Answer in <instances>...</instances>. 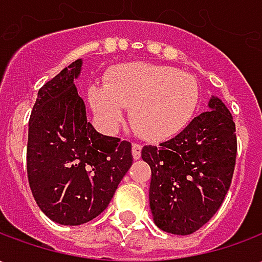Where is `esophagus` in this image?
I'll return each instance as SVG.
<instances>
[{
	"label": "esophagus",
	"mask_w": 262,
	"mask_h": 262,
	"mask_svg": "<svg viewBox=\"0 0 262 262\" xmlns=\"http://www.w3.org/2000/svg\"><path fill=\"white\" fill-rule=\"evenodd\" d=\"M142 148L143 146L140 143H133V146H132V154H133V159L139 160L140 159V156H142Z\"/></svg>",
	"instance_id": "34e87169"
}]
</instances>
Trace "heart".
I'll list each match as a JSON object with an SVG mask.
<instances>
[{
	"label": "heart",
	"mask_w": 262,
	"mask_h": 262,
	"mask_svg": "<svg viewBox=\"0 0 262 262\" xmlns=\"http://www.w3.org/2000/svg\"><path fill=\"white\" fill-rule=\"evenodd\" d=\"M86 97L106 132H114L125 118V108H132V125L144 139L164 140L187 127L201 91L195 77L188 73L135 61L109 70L105 84H91Z\"/></svg>",
	"instance_id": "b5f03b06"
}]
</instances>
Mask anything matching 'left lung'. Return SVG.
<instances>
[{
  "label": "left lung",
  "instance_id": "8db88e82",
  "mask_svg": "<svg viewBox=\"0 0 262 262\" xmlns=\"http://www.w3.org/2000/svg\"><path fill=\"white\" fill-rule=\"evenodd\" d=\"M176 137L144 146L142 159L151 168L150 209L163 231L187 236L212 219L230 188L236 165V125L222 99H209Z\"/></svg>",
  "mask_w": 262,
  "mask_h": 262
}]
</instances>
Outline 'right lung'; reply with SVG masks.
Instances as JSON below:
<instances>
[{
  "label": "right lung",
  "instance_id": "obj_1",
  "mask_svg": "<svg viewBox=\"0 0 262 262\" xmlns=\"http://www.w3.org/2000/svg\"><path fill=\"white\" fill-rule=\"evenodd\" d=\"M73 61L37 92L28 132L32 195L49 219L78 226L102 213L133 163L132 144L103 136L86 120Z\"/></svg>",
  "mask_w": 262,
  "mask_h": 262
}]
</instances>
